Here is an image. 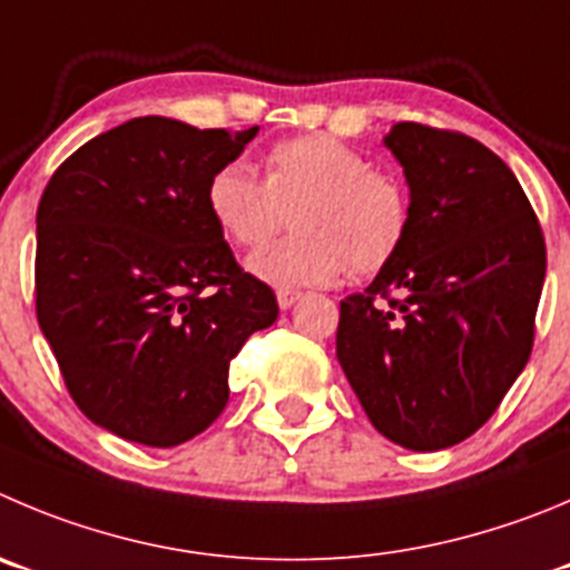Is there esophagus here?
<instances>
[{"mask_svg": "<svg viewBox=\"0 0 570 570\" xmlns=\"http://www.w3.org/2000/svg\"><path fill=\"white\" fill-rule=\"evenodd\" d=\"M297 301H301V292H297V289H278V306H281V309H292Z\"/></svg>", "mask_w": 570, "mask_h": 570, "instance_id": "34e87169", "label": "esophagus"}]
</instances>
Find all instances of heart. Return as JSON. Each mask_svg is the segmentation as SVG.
<instances>
[{"label":"heart","instance_id":"heart-1","mask_svg":"<svg viewBox=\"0 0 570 570\" xmlns=\"http://www.w3.org/2000/svg\"><path fill=\"white\" fill-rule=\"evenodd\" d=\"M205 202L222 236L247 249L267 244L292 210L295 236L247 261L255 278L281 289L334 284L348 267L376 275L405 247L413 219L407 185L334 135L273 142L264 179L242 163L222 165Z\"/></svg>","mask_w":570,"mask_h":570}]
</instances>
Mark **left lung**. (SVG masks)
Listing matches in <instances>:
<instances>
[{"label": "left lung", "mask_w": 570, "mask_h": 570, "mask_svg": "<svg viewBox=\"0 0 570 570\" xmlns=\"http://www.w3.org/2000/svg\"><path fill=\"white\" fill-rule=\"evenodd\" d=\"M405 247L365 292L340 301L337 360L371 424L433 453L489 422L534 345L546 238L518 177L483 142L396 124Z\"/></svg>", "instance_id": "8db88e82"}]
</instances>
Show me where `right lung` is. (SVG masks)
Returning a JSON list of instances; mask_svg holds the SVG:
<instances>
[{"mask_svg": "<svg viewBox=\"0 0 570 570\" xmlns=\"http://www.w3.org/2000/svg\"><path fill=\"white\" fill-rule=\"evenodd\" d=\"M244 131L135 117L69 154L36 213V317L87 419L146 446H177L230 399V363L278 317L238 267L205 202Z\"/></svg>", "mask_w": 570, "mask_h": 570, "instance_id": "obj_1", "label": "right lung"}]
</instances>
